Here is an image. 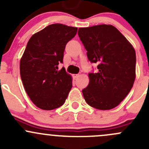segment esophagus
Instances as JSON below:
<instances>
[{
  "label": "esophagus",
  "instance_id": "esophagus-1",
  "mask_svg": "<svg viewBox=\"0 0 149 149\" xmlns=\"http://www.w3.org/2000/svg\"><path fill=\"white\" fill-rule=\"evenodd\" d=\"M79 74H76V75H74V76H73V79H77V78L79 77Z\"/></svg>",
  "mask_w": 149,
  "mask_h": 149
}]
</instances>
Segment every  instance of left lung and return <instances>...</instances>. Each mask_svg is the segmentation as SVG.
Returning a JSON list of instances; mask_svg holds the SVG:
<instances>
[{"label": "left lung", "instance_id": "obj_1", "mask_svg": "<svg viewBox=\"0 0 149 149\" xmlns=\"http://www.w3.org/2000/svg\"><path fill=\"white\" fill-rule=\"evenodd\" d=\"M78 34L88 59L97 64V73H89V84L82 90L88 105L108 110L120 104L136 79V52L127 39L112 25L79 28Z\"/></svg>", "mask_w": 149, "mask_h": 149}]
</instances>
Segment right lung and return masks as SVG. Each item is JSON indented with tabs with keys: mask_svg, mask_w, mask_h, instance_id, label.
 <instances>
[{
	"mask_svg": "<svg viewBox=\"0 0 149 149\" xmlns=\"http://www.w3.org/2000/svg\"><path fill=\"white\" fill-rule=\"evenodd\" d=\"M78 28L54 24L31 36L20 61V75L25 91L42 109L52 110L63 104L72 88L71 76L63 63L65 45Z\"/></svg>",
	"mask_w": 149,
	"mask_h": 149,
	"instance_id": "obj_1",
	"label": "right lung"
}]
</instances>
